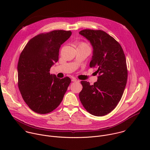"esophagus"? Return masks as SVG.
Here are the masks:
<instances>
[{
	"label": "esophagus",
	"mask_w": 150,
	"mask_h": 150,
	"mask_svg": "<svg viewBox=\"0 0 150 150\" xmlns=\"http://www.w3.org/2000/svg\"><path fill=\"white\" fill-rule=\"evenodd\" d=\"M72 81H73V82H79V80H78V79H75V78H74V79H72Z\"/></svg>",
	"instance_id": "1"
}]
</instances>
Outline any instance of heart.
Returning a JSON list of instances; mask_svg holds the SVG:
<instances>
[{
    "label": "heart",
    "instance_id": "1",
    "mask_svg": "<svg viewBox=\"0 0 150 150\" xmlns=\"http://www.w3.org/2000/svg\"><path fill=\"white\" fill-rule=\"evenodd\" d=\"M79 46H88V45L83 42H79L78 44V47H79Z\"/></svg>",
    "mask_w": 150,
    "mask_h": 150
}]
</instances>
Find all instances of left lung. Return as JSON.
<instances>
[{
  "mask_svg": "<svg viewBox=\"0 0 150 150\" xmlns=\"http://www.w3.org/2000/svg\"><path fill=\"white\" fill-rule=\"evenodd\" d=\"M79 34L87 38L93 47L90 68H97L98 80L91 85L82 81L80 101L88 112L103 116L114 110L120 101L127 79L125 53L119 42L103 30L85 29Z\"/></svg>",
  "mask_w": 150,
  "mask_h": 150,
  "instance_id": "8db88e82",
  "label": "left lung"
}]
</instances>
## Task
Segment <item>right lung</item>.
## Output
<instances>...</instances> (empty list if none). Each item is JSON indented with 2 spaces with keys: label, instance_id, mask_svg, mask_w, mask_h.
Returning a JSON list of instances; mask_svg holds the SVG:
<instances>
[{
  "label": "right lung",
  "instance_id": "1",
  "mask_svg": "<svg viewBox=\"0 0 150 150\" xmlns=\"http://www.w3.org/2000/svg\"><path fill=\"white\" fill-rule=\"evenodd\" d=\"M71 31L53 30L32 38L21 53L18 63V85L29 108L39 114H47L62 102L71 79L50 74L59 60L60 46L71 35Z\"/></svg>",
  "mask_w": 150,
  "mask_h": 150
}]
</instances>
